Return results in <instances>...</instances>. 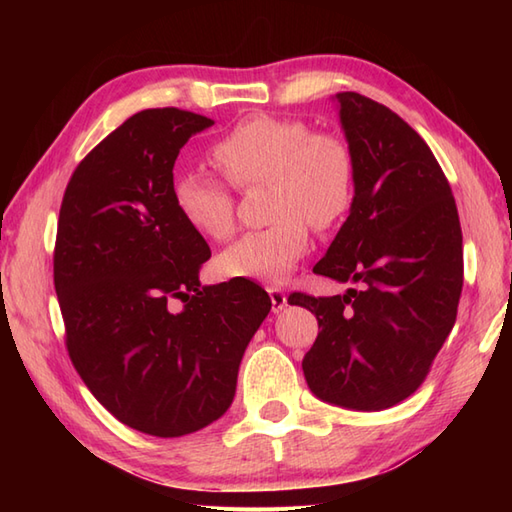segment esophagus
I'll return each instance as SVG.
<instances>
[{
  "label": "esophagus",
  "instance_id": "34e87169",
  "mask_svg": "<svg viewBox=\"0 0 512 512\" xmlns=\"http://www.w3.org/2000/svg\"><path fill=\"white\" fill-rule=\"evenodd\" d=\"M268 295H270V301H273V312H281V310L288 306V297H286L284 288L270 286L268 288Z\"/></svg>",
  "mask_w": 512,
  "mask_h": 512
}]
</instances>
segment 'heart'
I'll use <instances>...</instances> for the list:
<instances>
[{
	"mask_svg": "<svg viewBox=\"0 0 512 512\" xmlns=\"http://www.w3.org/2000/svg\"><path fill=\"white\" fill-rule=\"evenodd\" d=\"M213 165L235 187L268 182L266 228L248 231L217 257L224 277L277 284L310 248V224L330 231L350 213L356 162L350 145L332 132H314L303 118L255 114L228 129L211 147ZM171 200L195 233L228 239L235 200L226 184L184 171L171 182Z\"/></svg>",
	"mask_w": 512,
	"mask_h": 512,
	"instance_id": "b5f03b06",
	"label": "heart"
}]
</instances>
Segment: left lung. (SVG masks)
Masks as SVG:
<instances>
[{"label": "left lung", "mask_w": 512, "mask_h": 512, "mask_svg": "<svg viewBox=\"0 0 512 512\" xmlns=\"http://www.w3.org/2000/svg\"><path fill=\"white\" fill-rule=\"evenodd\" d=\"M356 162L354 204L314 273L354 281L345 295L292 292L319 336L303 356L314 396L356 411L416 391L447 339L464 281L462 228L449 180L402 118L363 94H336Z\"/></svg>", "instance_id": "obj_1"}]
</instances>
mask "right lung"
<instances>
[{
    "label": "right lung",
    "instance_id": "1",
    "mask_svg": "<svg viewBox=\"0 0 512 512\" xmlns=\"http://www.w3.org/2000/svg\"><path fill=\"white\" fill-rule=\"evenodd\" d=\"M211 125L178 107L134 114L79 162L59 211L54 290L70 361L116 420L158 438L231 407L273 306L250 279L200 286L211 248L176 211L171 182L184 143Z\"/></svg>",
    "mask_w": 512,
    "mask_h": 512
}]
</instances>
